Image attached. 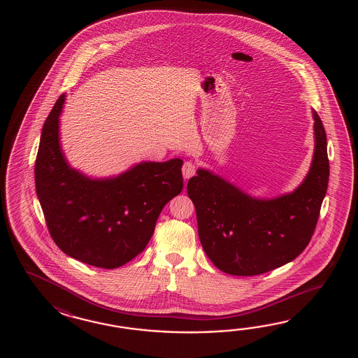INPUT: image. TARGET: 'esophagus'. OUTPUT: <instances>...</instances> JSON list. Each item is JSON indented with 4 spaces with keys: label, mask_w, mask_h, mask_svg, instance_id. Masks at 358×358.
I'll list each match as a JSON object with an SVG mask.
<instances>
[{
    "label": "esophagus",
    "mask_w": 358,
    "mask_h": 358,
    "mask_svg": "<svg viewBox=\"0 0 358 358\" xmlns=\"http://www.w3.org/2000/svg\"><path fill=\"white\" fill-rule=\"evenodd\" d=\"M196 170H197V168H196V164L193 161H185L182 169V176L185 179H189L196 174Z\"/></svg>",
    "instance_id": "obj_1"
}]
</instances>
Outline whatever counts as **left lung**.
<instances>
[{
    "instance_id": "1",
    "label": "left lung",
    "mask_w": 358,
    "mask_h": 358,
    "mask_svg": "<svg viewBox=\"0 0 358 358\" xmlns=\"http://www.w3.org/2000/svg\"><path fill=\"white\" fill-rule=\"evenodd\" d=\"M311 169L293 193L253 199L234 185L198 170L187 192L196 207L198 236L213 265L227 274H265L298 257L311 241L329 182L327 133L317 113Z\"/></svg>"
}]
</instances>
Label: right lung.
I'll use <instances>...</instances> for the list:
<instances>
[{"instance_id": "add662e5", "label": "right lung", "mask_w": 358, "mask_h": 358, "mask_svg": "<svg viewBox=\"0 0 358 358\" xmlns=\"http://www.w3.org/2000/svg\"><path fill=\"white\" fill-rule=\"evenodd\" d=\"M64 99L62 94L47 116L34 165L47 229L70 257L116 268L145 251L162 208L182 192V161L143 162L107 180L85 178L69 168L61 153Z\"/></svg>"}]
</instances>
